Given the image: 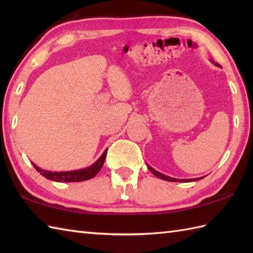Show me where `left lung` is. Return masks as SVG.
<instances>
[{
	"mask_svg": "<svg viewBox=\"0 0 253 253\" xmlns=\"http://www.w3.org/2000/svg\"><path fill=\"white\" fill-rule=\"evenodd\" d=\"M212 62H213V61H212ZM213 63H214V62H213ZM215 65H216V66H219L217 63H215ZM148 169H149L150 170H151L155 176L159 177V178L164 179V180H168V181H184V182H188V181H195V180H199V179H202V178H203V177H199V178H193V179H177V178H173V177L166 176V175H164V174H162V173H160V171L155 170V169H152L150 165H148Z\"/></svg>",
	"mask_w": 253,
	"mask_h": 253,
	"instance_id": "obj_1",
	"label": "left lung"
}]
</instances>
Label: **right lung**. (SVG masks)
<instances>
[{
	"mask_svg": "<svg viewBox=\"0 0 253 253\" xmlns=\"http://www.w3.org/2000/svg\"><path fill=\"white\" fill-rule=\"evenodd\" d=\"M106 153H107V150H105L103 154L96 160V162H94L92 165H90L89 168L84 169H77V170H71V171H51V170H45L38 168V166L35 165L34 163H32V165L35 166V169L39 171L42 176H44L45 178L50 180L60 181V182L84 181V180H88L90 178H93V177L99 173L100 169H102V166H103V163L106 158Z\"/></svg>",
	"mask_w": 253,
	"mask_h": 253,
	"instance_id": "add662e5",
	"label": "right lung"
}]
</instances>
